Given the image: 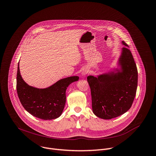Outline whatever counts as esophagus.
Masks as SVG:
<instances>
[{
    "instance_id": "1",
    "label": "esophagus",
    "mask_w": 156,
    "mask_h": 156,
    "mask_svg": "<svg viewBox=\"0 0 156 156\" xmlns=\"http://www.w3.org/2000/svg\"><path fill=\"white\" fill-rule=\"evenodd\" d=\"M87 73V70L86 69H84V70L83 71V72H82L83 75H86Z\"/></svg>"
}]
</instances>
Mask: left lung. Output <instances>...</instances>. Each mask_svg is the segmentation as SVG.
I'll return each mask as SVG.
<instances>
[{"instance_id": "8db88e82", "label": "left lung", "mask_w": 156, "mask_h": 156, "mask_svg": "<svg viewBox=\"0 0 156 156\" xmlns=\"http://www.w3.org/2000/svg\"><path fill=\"white\" fill-rule=\"evenodd\" d=\"M123 44L128 46L125 41ZM119 64L122 72L87 78L92 97L93 113L98 118L110 119L118 117L131 107L138 84V71L130 50L124 47Z\"/></svg>"}]
</instances>
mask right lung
I'll use <instances>...</instances> for the list:
<instances>
[{"label":"right lung","instance_id":"right-lung-1","mask_svg":"<svg viewBox=\"0 0 156 156\" xmlns=\"http://www.w3.org/2000/svg\"><path fill=\"white\" fill-rule=\"evenodd\" d=\"M74 76L62 79L46 89H37L29 86L22 78L19 63L16 76V90L24 109L32 116L44 120L59 117L64 108L66 89L72 83L78 81Z\"/></svg>","mask_w":156,"mask_h":156}]
</instances>
